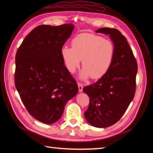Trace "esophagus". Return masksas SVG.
I'll list each match as a JSON object with an SVG mask.
<instances>
[{
  "instance_id": "esophagus-1",
  "label": "esophagus",
  "mask_w": 153,
  "mask_h": 153,
  "mask_svg": "<svg viewBox=\"0 0 153 153\" xmlns=\"http://www.w3.org/2000/svg\"><path fill=\"white\" fill-rule=\"evenodd\" d=\"M78 90H79V92H81L83 91V85L81 84V83H78Z\"/></svg>"
}]
</instances>
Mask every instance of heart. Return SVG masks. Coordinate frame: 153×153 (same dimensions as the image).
<instances>
[{
  "instance_id": "1",
  "label": "heart",
  "mask_w": 153,
  "mask_h": 153,
  "mask_svg": "<svg viewBox=\"0 0 153 153\" xmlns=\"http://www.w3.org/2000/svg\"><path fill=\"white\" fill-rule=\"evenodd\" d=\"M71 46L72 48L64 46L61 50V56L69 72H75L81 60L84 68L80 74L82 80L90 76L92 79H98L108 72L115 54L114 45L110 40L84 32L72 39Z\"/></svg>"
}]
</instances>
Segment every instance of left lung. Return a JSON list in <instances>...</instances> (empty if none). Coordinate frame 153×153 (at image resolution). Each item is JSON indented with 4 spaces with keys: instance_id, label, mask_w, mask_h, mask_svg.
<instances>
[{
    "instance_id": "left-lung-1",
    "label": "left lung",
    "mask_w": 153,
    "mask_h": 153,
    "mask_svg": "<svg viewBox=\"0 0 153 153\" xmlns=\"http://www.w3.org/2000/svg\"><path fill=\"white\" fill-rule=\"evenodd\" d=\"M96 32L110 36L115 54L108 72L94 84L83 89L90 100L84 115L92 126L106 128L121 118L133 100L138 67L132 50L121 32L104 27Z\"/></svg>"
}]
</instances>
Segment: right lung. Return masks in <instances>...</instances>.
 <instances>
[{"label": "right lung", "mask_w": 153, "mask_h": 153, "mask_svg": "<svg viewBox=\"0 0 153 153\" xmlns=\"http://www.w3.org/2000/svg\"><path fill=\"white\" fill-rule=\"evenodd\" d=\"M74 27L71 24L38 26L16 52L15 87L29 113L41 123L57 121L66 103L78 92L61 53Z\"/></svg>", "instance_id": "add662e5"}]
</instances>
